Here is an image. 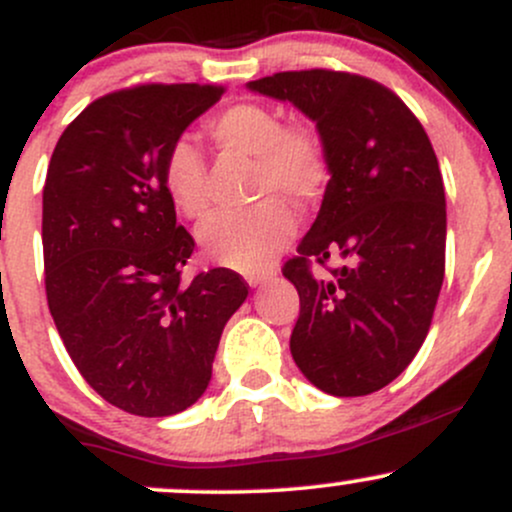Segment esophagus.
Returning <instances> with one entry per match:
<instances>
[{"label":"esophagus","instance_id":"esophagus-1","mask_svg":"<svg viewBox=\"0 0 512 512\" xmlns=\"http://www.w3.org/2000/svg\"><path fill=\"white\" fill-rule=\"evenodd\" d=\"M267 279H269V276H248L250 289H260V286L267 284Z\"/></svg>","mask_w":512,"mask_h":512}]
</instances>
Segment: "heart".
Returning a JSON list of instances; mask_svg holds the SVG:
<instances>
[{
    "mask_svg": "<svg viewBox=\"0 0 512 512\" xmlns=\"http://www.w3.org/2000/svg\"><path fill=\"white\" fill-rule=\"evenodd\" d=\"M211 137L228 151L257 158V195H284L308 207L317 202L330 180L325 146L310 127L284 125L267 105L238 103L211 120ZM163 187L170 202L187 219H199L209 207L202 154L185 139L168 149ZM296 233L289 204L269 197L245 211H219L199 226L204 255L221 267L260 274L274 264Z\"/></svg>",
    "mask_w": 512,
    "mask_h": 512,
    "instance_id": "b5f03b06",
    "label": "heart"
}]
</instances>
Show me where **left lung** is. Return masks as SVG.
<instances>
[{
    "instance_id": "1",
    "label": "left lung",
    "mask_w": 512,
    "mask_h": 512,
    "mask_svg": "<svg viewBox=\"0 0 512 512\" xmlns=\"http://www.w3.org/2000/svg\"><path fill=\"white\" fill-rule=\"evenodd\" d=\"M315 122L330 161L317 219L284 276L301 296L291 356L317 390L378 392L424 344L445 276V190L428 134L390 88L308 69L250 81ZM345 264L317 280L307 262Z\"/></svg>"
}]
</instances>
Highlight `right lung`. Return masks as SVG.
I'll use <instances>...</instances> for the list:
<instances>
[{
    "mask_svg": "<svg viewBox=\"0 0 512 512\" xmlns=\"http://www.w3.org/2000/svg\"><path fill=\"white\" fill-rule=\"evenodd\" d=\"M223 88L149 84L98 98L64 129L43 190L45 291L84 380L113 407L173 416L211 380L226 322L248 298L231 269L190 284L163 161Z\"/></svg>",
    "mask_w": 512,
    "mask_h": 512,
    "instance_id": "1",
    "label": "right lung"
}]
</instances>
